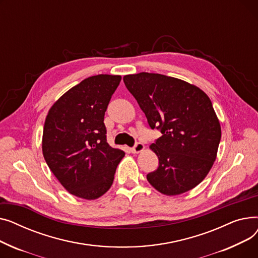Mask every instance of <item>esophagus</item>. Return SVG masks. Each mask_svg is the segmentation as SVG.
Wrapping results in <instances>:
<instances>
[{
    "instance_id": "esophagus-1",
    "label": "esophagus",
    "mask_w": 258,
    "mask_h": 258,
    "mask_svg": "<svg viewBox=\"0 0 258 258\" xmlns=\"http://www.w3.org/2000/svg\"><path fill=\"white\" fill-rule=\"evenodd\" d=\"M143 150H144V145H143L142 143H140V142H137L136 144H135V145L131 148V152H132L133 154H138V153L142 152Z\"/></svg>"
}]
</instances>
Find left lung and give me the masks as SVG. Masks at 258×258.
<instances>
[{
  "label": "left lung",
  "mask_w": 258,
  "mask_h": 258,
  "mask_svg": "<svg viewBox=\"0 0 258 258\" xmlns=\"http://www.w3.org/2000/svg\"><path fill=\"white\" fill-rule=\"evenodd\" d=\"M123 81L151 128L162 134L151 145L159 166L147 181L166 196L195 188L211 169L222 136L211 100L198 87L162 74L141 72Z\"/></svg>",
  "instance_id": "left-lung-1"
}]
</instances>
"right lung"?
Returning a JSON list of instances; mask_svg holds the SVG:
<instances>
[{
  "label": "right lung",
  "instance_id": "right-lung-1",
  "mask_svg": "<svg viewBox=\"0 0 258 258\" xmlns=\"http://www.w3.org/2000/svg\"><path fill=\"white\" fill-rule=\"evenodd\" d=\"M121 81L100 74L84 79L52 105L43 132V155L60 184L78 198L95 200L113 184L124 152L106 142L104 114Z\"/></svg>",
  "mask_w": 258,
  "mask_h": 258
}]
</instances>
